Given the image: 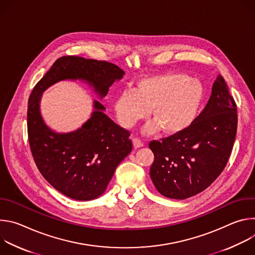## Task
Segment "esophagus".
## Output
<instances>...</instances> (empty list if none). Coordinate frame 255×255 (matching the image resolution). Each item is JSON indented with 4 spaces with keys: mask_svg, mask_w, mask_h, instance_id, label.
<instances>
[{
    "mask_svg": "<svg viewBox=\"0 0 255 255\" xmlns=\"http://www.w3.org/2000/svg\"><path fill=\"white\" fill-rule=\"evenodd\" d=\"M133 146H134V148L142 147L143 146V142L140 139H138V138H134L133 139Z\"/></svg>",
    "mask_w": 255,
    "mask_h": 255,
    "instance_id": "esophagus-1",
    "label": "esophagus"
}]
</instances>
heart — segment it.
I'll return each mask as SVG.
<instances>
[{
	"mask_svg": "<svg viewBox=\"0 0 255 255\" xmlns=\"http://www.w3.org/2000/svg\"><path fill=\"white\" fill-rule=\"evenodd\" d=\"M205 99L203 84L186 74L172 72L139 81L133 92H122L114 110L119 123L132 128L151 110L153 122L144 127L147 134L160 128L167 134H178L196 121Z\"/></svg>",
	"mask_w": 255,
	"mask_h": 255,
	"instance_id": "heart-1",
	"label": "heart"
}]
</instances>
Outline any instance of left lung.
<instances>
[{"instance_id": "obj_1", "label": "left lung", "mask_w": 255, "mask_h": 255, "mask_svg": "<svg viewBox=\"0 0 255 255\" xmlns=\"http://www.w3.org/2000/svg\"><path fill=\"white\" fill-rule=\"evenodd\" d=\"M237 131V108L222 76H218L202 113L186 131L153 140L150 177L169 199L185 200L206 190L231 154Z\"/></svg>"}]
</instances>
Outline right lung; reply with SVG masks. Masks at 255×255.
Instances as JSON below:
<instances>
[{
  "instance_id": "add662e5",
  "label": "right lung",
  "mask_w": 255,
  "mask_h": 255,
  "mask_svg": "<svg viewBox=\"0 0 255 255\" xmlns=\"http://www.w3.org/2000/svg\"><path fill=\"white\" fill-rule=\"evenodd\" d=\"M125 72L117 65L80 56L58 58L30 95L27 111L28 138L34 161L48 183L64 196L90 201L102 196L119 163L131 152L129 131L105 114L94 100V111L81 128L58 133L40 113L42 94L61 81H82L100 99Z\"/></svg>"
}]
</instances>
